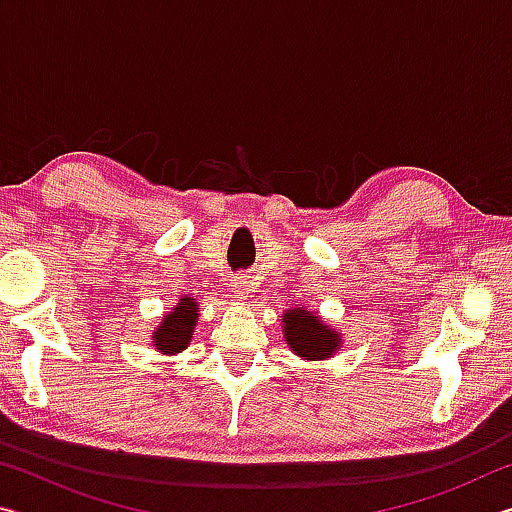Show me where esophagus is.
Returning <instances> with one entry per match:
<instances>
[{"mask_svg":"<svg viewBox=\"0 0 512 512\" xmlns=\"http://www.w3.org/2000/svg\"><path fill=\"white\" fill-rule=\"evenodd\" d=\"M232 289H235L239 298H246L248 296V280H241V277H239V280L232 282Z\"/></svg>","mask_w":512,"mask_h":512,"instance_id":"esophagus-1","label":"esophagus"}]
</instances>
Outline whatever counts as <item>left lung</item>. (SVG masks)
I'll return each mask as SVG.
<instances>
[{"mask_svg": "<svg viewBox=\"0 0 512 512\" xmlns=\"http://www.w3.org/2000/svg\"><path fill=\"white\" fill-rule=\"evenodd\" d=\"M284 336L293 352L305 359H325L339 345V336L332 329L320 323L318 316L309 314L307 309H289L284 314Z\"/></svg>", "mask_w": 512, "mask_h": 512, "instance_id": "obj_1", "label": "left lung"}]
</instances>
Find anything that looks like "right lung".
I'll use <instances>...</instances> for the list:
<instances>
[{
    "label": "right lung",
    "mask_w": 512,
    "mask_h": 512,
    "mask_svg": "<svg viewBox=\"0 0 512 512\" xmlns=\"http://www.w3.org/2000/svg\"><path fill=\"white\" fill-rule=\"evenodd\" d=\"M196 311L198 305L192 298H183L178 302V307L171 314L164 316V323L153 334L155 348L164 354H173L187 348L189 339H192L194 325H196Z\"/></svg>",
    "instance_id": "1"
}]
</instances>
